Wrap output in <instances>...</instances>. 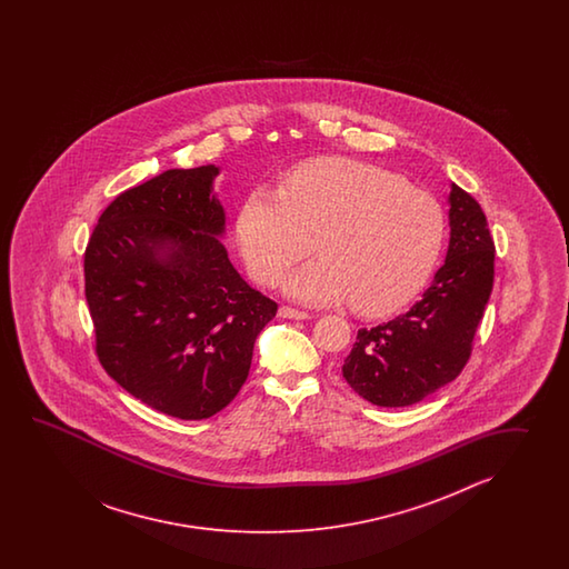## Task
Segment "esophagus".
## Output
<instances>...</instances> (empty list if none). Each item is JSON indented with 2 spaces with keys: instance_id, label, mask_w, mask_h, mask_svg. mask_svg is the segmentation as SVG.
<instances>
[{
  "instance_id": "34e87169",
  "label": "esophagus",
  "mask_w": 569,
  "mask_h": 569,
  "mask_svg": "<svg viewBox=\"0 0 569 569\" xmlns=\"http://www.w3.org/2000/svg\"><path fill=\"white\" fill-rule=\"evenodd\" d=\"M279 315L280 317H284V319H309V317H311L307 311H299V309L289 307V305H282L279 309Z\"/></svg>"
}]
</instances>
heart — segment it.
Wrapping results in <instances>:
<instances>
[{"label": "heart", "instance_id": "1", "mask_svg": "<svg viewBox=\"0 0 569 569\" xmlns=\"http://www.w3.org/2000/svg\"><path fill=\"white\" fill-rule=\"evenodd\" d=\"M236 238L250 274L268 287L311 254L315 242L321 258L289 279L290 295L351 301L356 313L385 317L431 277L446 242V211L436 194L390 170L317 158L290 170L280 191H252Z\"/></svg>", "mask_w": 569, "mask_h": 569}]
</instances>
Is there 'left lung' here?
<instances>
[{"instance_id":"1","label":"left lung","mask_w":569,"mask_h":569,"mask_svg":"<svg viewBox=\"0 0 569 569\" xmlns=\"http://www.w3.org/2000/svg\"><path fill=\"white\" fill-rule=\"evenodd\" d=\"M446 264L405 315L360 329L343 378L378 407H409L461 375L495 284V240L482 207L458 184L449 193Z\"/></svg>"}]
</instances>
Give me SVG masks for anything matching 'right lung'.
<instances>
[{"mask_svg": "<svg viewBox=\"0 0 569 569\" xmlns=\"http://www.w3.org/2000/svg\"><path fill=\"white\" fill-rule=\"evenodd\" d=\"M219 169H170L118 194L86 248L99 363L169 417L199 421L243 387L254 341L279 305L231 267L211 193Z\"/></svg>", "mask_w": 569, "mask_h": 569, "instance_id": "1", "label": "right lung"}]
</instances>
